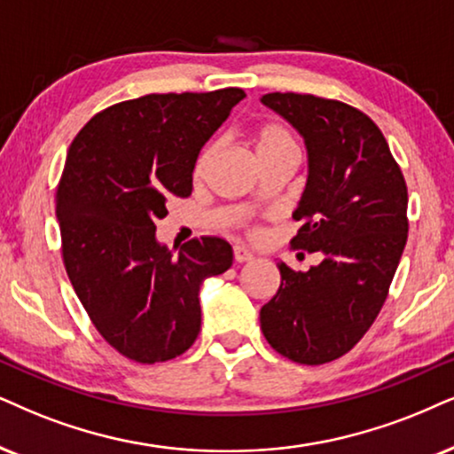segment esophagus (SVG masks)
I'll return each mask as SVG.
<instances>
[{
    "instance_id": "34e87169",
    "label": "esophagus",
    "mask_w": 454,
    "mask_h": 454,
    "mask_svg": "<svg viewBox=\"0 0 454 454\" xmlns=\"http://www.w3.org/2000/svg\"><path fill=\"white\" fill-rule=\"evenodd\" d=\"M251 260H254V254H251V251L247 249V247H243V245L234 247V262L245 263V262H251Z\"/></svg>"
}]
</instances>
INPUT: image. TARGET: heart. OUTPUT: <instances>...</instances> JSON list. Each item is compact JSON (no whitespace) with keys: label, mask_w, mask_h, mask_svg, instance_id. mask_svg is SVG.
<instances>
[{"label":"heart","mask_w":454,"mask_h":454,"mask_svg":"<svg viewBox=\"0 0 454 454\" xmlns=\"http://www.w3.org/2000/svg\"><path fill=\"white\" fill-rule=\"evenodd\" d=\"M254 145H255L257 159L263 157V154H270V153L297 151V142H295L294 134H291L285 125H278V123L262 125V128L255 131ZM215 148H217L215 145H207L203 151H200L197 163H194V176L203 177L205 174H207L211 159H214V154H215Z\"/></svg>","instance_id":"b5f03b06"}]
</instances>
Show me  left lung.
<instances>
[{
	"instance_id": "8db88e82",
	"label": "left lung",
	"mask_w": 454,
	"mask_h": 454,
	"mask_svg": "<svg viewBox=\"0 0 454 454\" xmlns=\"http://www.w3.org/2000/svg\"><path fill=\"white\" fill-rule=\"evenodd\" d=\"M306 142L308 180L291 240L320 263H278L277 295L260 309L270 346L300 364H325L363 340L403 257L409 194L381 129L358 108L309 94L262 96Z\"/></svg>"
}]
</instances>
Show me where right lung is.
I'll return each mask as SVG.
<instances>
[{
	"instance_id": "right-lung-1",
	"label": "right lung",
	"mask_w": 454,
	"mask_h": 454,
	"mask_svg": "<svg viewBox=\"0 0 454 454\" xmlns=\"http://www.w3.org/2000/svg\"><path fill=\"white\" fill-rule=\"evenodd\" d=\"M245 91L148 94L91 117L68 148L56 217L71 285L96 329L142 364L184 354L200 331V285L232 266L215 237L171 251L157 220L192 192L200 148Z\"/></svg>"
}]
</instances>
